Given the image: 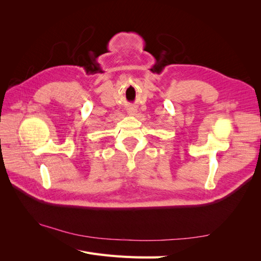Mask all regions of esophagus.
Returning a JSON list of instances; mask_svg holds the SVG:
<instances>
[{"mask_svg": "<svg viewBox=\"0 0 261 261\" xmlns=\"http://www.w3.org/2000/svg\"><path fill=\"white\" fill-rule=\"evenodd\" d=\"M136 109L135 108H127V114L128 115H135L136 114Z\"/></svg>", "mask_w": 261, "mask_h": 261, "instance_id": "34e87169", "label": "esophagus"}]
</instances>
